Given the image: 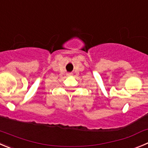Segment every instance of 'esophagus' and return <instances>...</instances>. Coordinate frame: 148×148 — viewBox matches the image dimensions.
<instances>
[{
	"mask_svg": "<svg viewBox=\"0 0 148 148\" xmlns=\"http://www.w3.org/2000/svg\"><path fill=\"white\" fill-rule=\"evenodd\" d=\"M67 76L68 77H71V76H72V74H71V73H68Z\"/></svg>",
	"mask_w": 148,
	"mask_h": 148,
	"instance_id": "esophagus-1",
	"label": "esophagus"
}]
</instances>
